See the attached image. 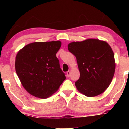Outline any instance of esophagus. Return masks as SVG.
Masks as SVG:
<instances>
[{
    "instance_id": "obj_1",
    "label": "esophagus",
    "mask_w": 129,
    "mask_h": 129,
    "mask_svg": "<svg viewBox=\"0 0 129 129\" xmlns=\"http://www.w3.org/2000/svg\"><path fill=\"white\" fill-rule=\"evenodd\" d=\"M70 71H68L67 72V77H70Z\"/></svg>"
}]
</instances>
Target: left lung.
I'll use <instances>...</instances> for the list:
<instances>
[{"label":"left lung","mask_w":129,"mask_h":129,"mask_svg":"<svg viewBox=\"0 0 129 129\" xmlns=\"http://www.w3.org/2000/svg\"><path fill=\"white\" fill-rule=\"evenodd\" d=\"M70 52L76 56L80 72L75 82L77 89L88 97L103 93L112 82L115 70L114 53L105 41L88 39L68 45Z\"/></svg>","instance_id":"8db88e82"}]
</instances>
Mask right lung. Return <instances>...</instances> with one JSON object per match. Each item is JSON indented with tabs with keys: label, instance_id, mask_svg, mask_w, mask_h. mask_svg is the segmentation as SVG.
Masks as SVG:
<instances>
[{
	"label": "right lung",
	"instance_id": "right-lung-1",
	"mask_svg": "<svg viewBox=\"0 0 129 129\" xmlns=\"http://www.w3.org/2000/svg\"><path fill=\"white\" fill-rule=\"evenodd\" d=\"M60 41L36 42L17 53L15 69L22 85L33 96L47 98L59 88L66 79L56 56Z\"/></svg>",
	"mask_w": 129,
	"mask_h": 129
}]
</instances>
